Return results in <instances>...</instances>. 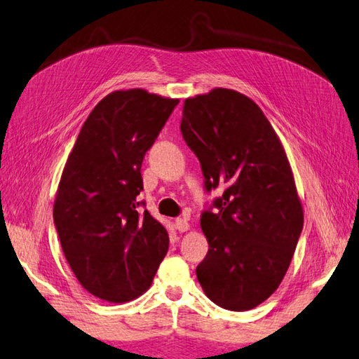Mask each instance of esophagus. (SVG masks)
<instances>
[{"mask_svg": "<svg viewBox=\"0 0 359 359\" xmlns=\"http://www.w3.org/2000/svg\"><path fill=\"white\" fill-rule=\"evenodd\" d=\"M174 227L177 229L180 233L182 231H187L188 229H189V224H188V221H187V216H180V217H177V219L174 221Z\"/></svg>", "mask_w": 359, "mask_h": 359, "instance_id": "obj_1", "label": "esophagus"}]
</instances>
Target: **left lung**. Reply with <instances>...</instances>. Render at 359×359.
<instances>
[{"mask_svg":"<svg viewBox=\"0 0 359 359\" xmlns=\"http://www.w3.org/2000/svg\"><path fill=\"white\" fill-rule=\"evenodd\" d=\"M180 130L205 191L226 188L201 215L198 280L217 306L252 310L282 283L304 229L290 161L262 109L235 90L188 97Z\"/></svg>","mask_w":359,"mask_h":359,"instance_id":"8db88e82","label":"left lung"}]
</instances>
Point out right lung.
Here are the masks:
<instances>
[{"label": "right lung", "instance_id": "1", "mask_svg": "<svg viewBox=\"0 0 359 359\" xmlns=\"http://www.w3.org/2000/svg\"><path fill=\"white\" fill-rule=\"evenodd\" d=\"M179 100L114 91L91 110L63 168L54 226L86 290L123 304L151 286L170 245L166 229L140 212L142 163Z\"/></svg>", "mask_w": 359, "mask_h": 359}]
</instances>
